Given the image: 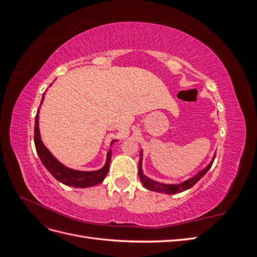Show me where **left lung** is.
<instances>
[{"mask_svg": "<svg viewBox=\"0 0 257 257\" xmlns=\"http://www.w3.org/2000/svg\"><path fill=\"white\" fill-rule=\"evenodd\" d=\"M214 159H215V154L213 155L211 162H210L204 169L199 170L196 175H194L193 177L189 178L188 180H185V181H183L181 183H178V184H168V183H162L159 181L152 180V179H150L149 177L144 175L143 168H142L143 167V150H141V159H139V163H138V175H139V178H141V181H142L143 185L147 190L153 191V192H159V193H165V194L170 195V194H177V193H181L185 190H189L194 184H196V182H198L200 179L207 174L210 167H211Z\"/></svg>", "mask_w": 257, "mask_h": 257, "instance_id": "obj_1", "label": "left lung"}]
</instances>
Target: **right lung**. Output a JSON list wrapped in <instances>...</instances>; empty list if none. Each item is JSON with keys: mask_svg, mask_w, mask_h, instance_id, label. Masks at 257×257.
<instances>
[{"mask_svg": "<svg viewBox=\"0 0 257 257\" xmlns=\"http://www.w3.org/2000/svg\"><path fill=\"white\" fill-rule=\"evenodd\" d=\"M51 85V84H50ZM45 93L42 97L41 105L44 102ZM41 108V106H40ZM40 108H38L36 116H35V127H34V143L36 152L40 157L43 165L47 168L48 172L57 179L58 181L62 182L65 185L74 186V188H90V186H94L100 182H103L105 177L109 170V164L111 160V149L107 152V158L105 165L97 170H93V172H82V170H75L72 168H68L65 165L62 164L60 161H58L53 157L51 152L47 149L42 141L40 127H38V118H40ZM116 141H112L110 146H112Z\"/></svg>", "mask_w": 257, "mask_h": 257, "instance_id": "right-lung-1", "label": "right lung"}]
</instances>
